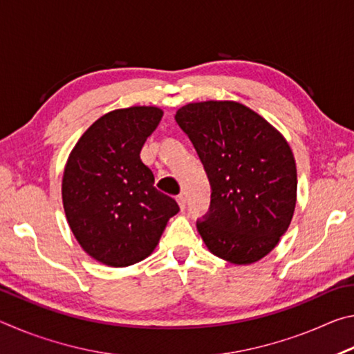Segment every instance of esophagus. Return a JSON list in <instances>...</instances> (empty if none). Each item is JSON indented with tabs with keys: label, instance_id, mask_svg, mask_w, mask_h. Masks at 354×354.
I'll use <instances>...</instances> for the list:
<instances>
[{
	"label": "esophagus",
	"instance_id": "34e87169",
	"mask_svg": "<svg viewBox=\"0 0 354 354\" xmlns=\"http://www.w3.org/2000/svg\"><path fill=\"white\" fill-rule=\"evenodd\" d=\"M176 201H178L179 207H181V211H184V209H185V198H184V195L176 196Z\"/></svg>",
	"mask_w": 354,
	"mask_h": 354
}]
</instances>
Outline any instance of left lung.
<instances>
[{
    "mask_svg": "<svg viewBox=\"0 0 354 354\" xmlns=\"http://www.w3.org/2000/svg\"><path fill=\"white\" fill-rule=\"evenodd\" d=\"M175 118L211 184L209 212L196 221L206 247L237 266L262 259L295 211L297 167L289 143L236 101L189 103Z\"/></svg>",
    "mask_w": 354,
    "mask_h": 354,
    "instance_id": "obj_1",
    "label": "left lung"
}]
</instances>
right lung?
Returning <instances> with one entry per match:
<instances>
[{"label":"right lung","instance_id":"add662e5","mask_svg":"<svg viewBox=\"0 0 354 354\" xmlns=\"http://www.w3.org/2000/svg\"><path fill=\"white\" fill-rule=\"evenodd\" d=\"M154 106H133L100 117L68 156L62 201L76 241L88 256L128 267L153 253L170 217L171 196L154 187L140 149L162 118Z\"/></svg>","mask_w":354,"mask_h":354}]
</instances>
